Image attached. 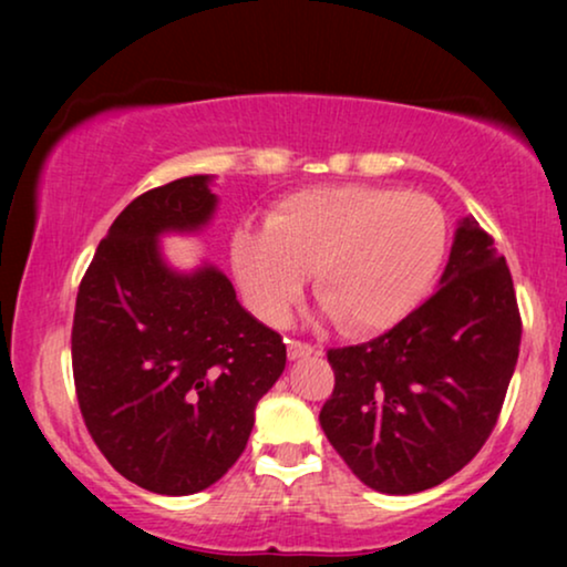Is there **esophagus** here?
Returning a JSON list of instances; mask_svg holds the SVG:
<instances>
[{"mask_svg": "<svg viewBox=\"0 0 567 567\" xmlns=\"http://www.w3.org/2000/svg\"><path fill=\"white\" fill-rule=\"evenodd\" d=\"M317 353L315 346L305 343V340H289V359L297 361V359H305V355H312Z\"/></svg>", "mask_w": 567, "mask_h": 567, "instance_id": "1", "label": "esophagus"}]
</instances>
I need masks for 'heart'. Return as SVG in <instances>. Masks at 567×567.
Returning a JSON list of instances; mask_svg holds the SVG:
<instances>
[{
	"label": "heart",
	"mask_w": 567,
	"mask_h": 567,
	"mask_svg": "<svg viewBox=\"0 0 567 567\" xmlns=\"http://www.w3.org/2000/svg\"><path fill=\"white\" fill-rule=\"evenodd\" d=\"M446 247V216L421 193L324 185L286 196L266 231L239 229L231 262L247 301L284 322L312 274L340 328L374 332L402 320L429 289Z\"/></svg>",
	"instance_id": "b5f03b06"
}]
</instances>
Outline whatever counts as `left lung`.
<instances>
[{"label": "left lung", "instance_id": "8db88e82", "mask_svg": "<svg viewBox=\"0 0 567 567\" xmlns=\"http://www.w3.org/2000/svg\"><path fill=\"white\" fill-rule=\"evenodd\" d=\"M431 299L369 343L330 348L336 390L320 410L332 449L363 485L436 487L495 429L514 377L522 317L506 258L467 216Z\"/></svg>", "mask_w": 567, "mask_h": 567}]
</instances>
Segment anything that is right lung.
I'll return each instance as SVG.
<instances>
[{
  "label": "right lung",
  "mask_w": 567,
  "mask_h": 567,
  "mask_svg": "<svg viewBox=\"0 0 567 567\" xmlns=\"http://www.w3.org/2000/svg\"><path fill=\"white\" fill-rule=\"evenodd\" d=\"M208 185L190 175L131 200L76 293L72 369L84 425L123 477L159 495L224 477L286 367L281 336L245 312L219 268L181 274L162 258V235L212 221Z\"/></svg>",
  "instance_id": "add662e5"
}]
</instances>
